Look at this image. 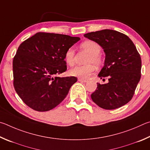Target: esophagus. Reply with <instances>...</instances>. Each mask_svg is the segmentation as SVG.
Returning a JSON list of instances; mask_svg holds the SVG:
<instances>
[{"instance_id": "34e87169", "label": "esophagus", "mask_w": 150, "mask_h": 150, "mask_svg": "<svg viewBox=\"0 0 150 150\" xmlns=\"http://www.w3.org/2000/svg\"><path fill=\"white\" fill-rule=\"evenodd\" d=\"M78 81L80 82H83V83H86L88 82V80H83V79H81V78H78Z\"/></svg>"}]
</instances>
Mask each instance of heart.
I'll list each match as a JSON object with an SVG mask.
<instances>
[{"mask_svg": "<svg viewBox=\"0 0 150 150\" xmlns=\"http://www.w3.org/2000/svg\"><path fill=\"white\" fill-rule=\"evenodd\" d=\"M81 47L87 51L90 56L86 61L88 64L83 66H76L69 70L70 75L81 79H88L90 75L95 71L96 65L99 67L101 64V58L99 56L101 47L97 42L92 40H88L81 44ZM75 51L72 47L68 48L64 54V60L69 66H72L74 63Z\"/></svg>", "mask_w": 150, "mask_h": 150, "instance_id": "b5f03b06", "label": "heart"}]
</instances>
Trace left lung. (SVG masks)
I'll return each instance as SVG.
<instances>
[{
	"mask_svg": "<svg viewBox=\"0 0 150 150\" xmlns=\"http://www.w3.org/2000/svg\"><path fill=\"white\" fill-rule=\"evenodd\" d=\"M98 43L105 53L104 67L98 76L109 82L98 83L91 93L93 101L104 109H115L128 103L141 78L142 60L132 40L125 34L112 30H103L83 35Z\"/></svg>",
	"mask_w": 150,
	"mask_h": 150,
	"instance_id": "8db88e82",
	"label": "left lung"
}]
</instances>
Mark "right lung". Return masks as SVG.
Listing matches in <instances>:
<instances>
[{"label":"right lung","instance_id":"obj_1","mask_svg":"<svg viewBox=\"0 0 150 150\" xmlns=\"http://www.w3.org/2000/svg\"><path fill=\"white\" fill-rule=\"evenodd\" d=\"M80 39L39 32L20 44L13 59L14 87L28 107L47 111L64 100L77 78L56 75L67 70L65 52Z\"/></svg>","mask_w":150,"mask_h":150}]
</instances>
